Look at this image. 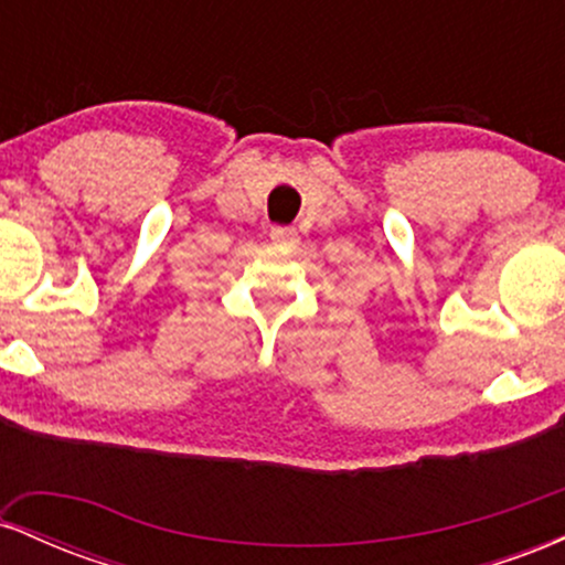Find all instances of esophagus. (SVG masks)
<instances>
[{"label":"esophagus","instance_id":"1","mask_svg":"<svg viewBox=\"0 0 565 565\" xmlns=\"http://www.w3.org/2000/svg\"><path fill=\"white\" fill-rule=\"evenodd\" d=\"M270 238H274V242H281V244H291L297 238V231L284 228V225H274V228H270Z\"/></svg>","mask_w":565,"mask_h":565}]
</instances>
